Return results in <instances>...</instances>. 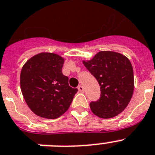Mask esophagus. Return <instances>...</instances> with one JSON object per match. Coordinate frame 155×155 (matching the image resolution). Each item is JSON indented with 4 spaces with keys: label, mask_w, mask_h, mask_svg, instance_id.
<instances>
[{
    "label": "esophagus",
    "mask_w": 155,
    "mask_h": 155,
    "mask_svg": "<svg viewBox=\"0 0 155 155\" xmlns=\"http://www.w3.org/2000/svg\"><path fill=\"white\" fill-rule=\"evenodd\" d=\"M78 89L79 90V92H84V88H83L82 85H79V86L78 87Z\"/></svg>",
    "instance_id": "1"
}]
</instances>
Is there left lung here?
I'll return each instance as SVG.
<instances>
[{"label": "left lung", "instance_id": "left-lung-1", "mask_svg": "<svg viewBox=\"0 0 155 155\" xmlns=\"http://www.w3.org/2000/svg\"><path fill=\"white\" fill-rule=\"evenodd\" d=\"M84 67L97 80L100 98L90 103L92 113L101 118L115 117L129 104L134 90L133 69L129 59L115 51H102Z\"/></svg>", "mask_w": 155, "mask_h": 155}]
</instances>
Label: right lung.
<instances>
[{
	"label": "right lung",
	"instance_id": "1",
	"mask_svg": "<svg viewBox=\"0 0 155 155\" xmlns=\"http://www.w3.org/2000/svg\"><path fill=\"white\" fill-rule=\"evenodd\" d=\"M64 59L57 54L42 52L22 67L20 87L26 104L35 114L55 119L70 107L78 88H71L63 74Z\"/></svg>",
	"mask_w": 155,
	"mask_h": 155
}]
</instances>
